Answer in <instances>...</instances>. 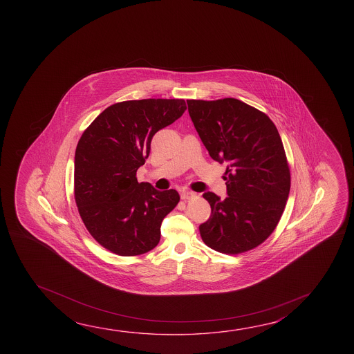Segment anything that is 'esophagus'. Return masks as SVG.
Listing matches in <instances>:
<instances>
[{
  "instance_id": "34e87169",
  "label": "esophagus",
  "mask_w": 354,
  "mask_h": 354,
  "mask_svg": "<svg viewBox=\"0 0 354 354\" xmlns=\"http://www.w3.org/2000/svg\"><path fill=\"white\" fill-rule=\"evenodd\" d=\"M180 196H181V198H183L184 201H187V200H190L192 197L195 196V194L192 192H189V190H183V192H180Z\"/></svg>"
}]
</instances>
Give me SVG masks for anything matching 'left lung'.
Segmentation results:
<instances>
[{
	"mask_svg": "<svg viewBox=\"0 0 354 354\" xmlns=\"http://www.w3.org/2000/svg\"><path fill=\"white\" fill-rule=\"evenodd\" d=\"M186 102L209 157L228 162V196L203 194L211 216L198 227L203 241L226 254L253 250L275 230L289 197V165L278 129L266 113L237 99Z\"/></svg>",
	"mask_w": 354,
	"mask_h": 354,
	"instance_id": "1",
	"label": "left lung"
}]
</instances>
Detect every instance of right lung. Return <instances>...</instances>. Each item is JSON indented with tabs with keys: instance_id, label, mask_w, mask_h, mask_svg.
<instances>
[{
	"instance_id": "right-lung-1",
	"label": "right lung",
	"mask_w": 354,
	"mask_h": 354,
	"mask_svg": "<svg viewBox=\"0 0 354 354\" xmlns=\"http://www.w3.org/2000/svg\"><path fill=\"white\" fill-rule=\"evenodd\" d=\"M184 100L145 99L112 104L82 133L75 151L74 194L87 231L123 257L147 253L160 241V226L179 203L174 189L138 183L153 136L183 116Z\"/></svg>"
}]
</instances>
